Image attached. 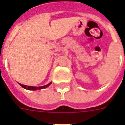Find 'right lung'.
Listing matches in <instances>:
<instances>
[{
	"label": "right lung",
	"mask_w": 125,
	"mask_h": 125,
	"mask_svg": "<svg viewBox=\"0 0 125 125\" xmlns=\"http://www.w3.org/2000/svg\"><path fill=\"white\" fill-rule=\"evenodd\" d=\"M52 82H50L49 83L47 84V85H43V86H40V87H34V86H30V85H23V84H21V83H19V85L22 87L23 88L26 89H28V90H38V89H43V88H45V87H49V85H51Z\"/></svg>",
	"instance_id": "1"
}]
</instances>
